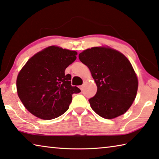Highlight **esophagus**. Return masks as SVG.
Instances as JSON below:
<instances>
[{"mask_svg":"<svg viewBox=\"0 0 159 159\" xmlns=\"http://www.w3.org/2000/svg\"><path fill=\"white\" fill-rule=\"evenodd\" d=\"M80 89L81 90H84V85H80Z\"/></svg>","mask_w":159,"mask_h":159,"instance_id":"obj_1","label":"esophagus"}]
</instances>
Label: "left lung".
Segmentation results:
<instances>
[{
	"label": "left lung",
	"instance_id": "left-lung-1",
	"mask_svg": "<svg viewBox=\"0 0 159 159\" xmlns=\"http://www.w3.org/2000/svg\"><path fill=\"white\" fill-rule=\"evenodd\" d=\"M80 61L89 67L97 85L89 99L90 107L105 119H114L127 111L135 100L138 79L122 53L109 47H95L80 53Z\"/></svg>",
	"mask_w": 159,
	"mask_h": 159
}]
</instances>
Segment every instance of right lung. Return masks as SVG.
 <instances>
[{
    "label": "right lung",
    "mask_w": 159,
    "mask_h": 159,
    "mask_svg": "<svg viewBox=\"0 0 159 159\" xmlns=\"http://www.w3.org/2000/svg\"><path fill=\"white\" fill-rule=\"evenodd\" d=\"M77 52L50 46L27 61L17 77V92L25 107L42 120L57 118L69 109L72 95L80 90L71 86V75L65 69L76 59Z\"/></svg>",
    "instance_id": "1"
}]
</instances>
